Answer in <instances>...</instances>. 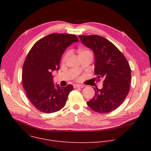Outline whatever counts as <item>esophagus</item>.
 Returning <instances> with one entry per match:
<instances>
[{"label":"esophagus","instance_id":"34e87169","mask_svg":"<svg viewBox=\"0 0 151 151\" xmlns=\"http://www.w3.org/2000/svg\"><path fill=\"white\" fill-rule=\"evenodd\" d=\"M84 86L83 85H80V84H74L73 85V88H84Z\"/></svg>","mask_w":151,"mask_h":151}]
</instances>
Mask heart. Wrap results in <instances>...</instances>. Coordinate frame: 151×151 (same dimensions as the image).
I'll use <instances>...</instances> for the list:
<instances>
[{
  "mask_svg": "<svg viewBox=\"0 0 151 151\" xmlns=\"http://www.w3.org/2000/svg\"><path fill=\"white\" fill-rule=\"evenodd\" d=\"M86 53H91V51H89V50H84V49H81L79 50V55H81V54H86ZM70 55V52L69 51H67L66 52H65V54L63 55L62 58V62H65L67 59H68V56Z\"/></svg>",
  "mask_w": 151,
  "mask_h": 151,
  "instance_id": "b5f03b06",
  "label": "heart"
}]
</instances>
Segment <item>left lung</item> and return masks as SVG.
Segmentation results:
<instances>
[{
    "instance_id": "8db88e82",
    "label": "left lung",
    "mask_w": 151,
    "mask_h": 151,
    "mask_svg": "<svg viewBox=\"0 0 151 151\" xmlns=\"http://www.w3.org/2000/svg\"><path fill=\"white\" fill-rule=\"evenodd\" d=\"M91 48L96 58L95 74L97 81L104 79L101 89H95V96L87 104L94 111L107 113L119 106L130 91L131 69L117 47L106 38L97 35H79Z\"/></svg>"
}]
</instances>
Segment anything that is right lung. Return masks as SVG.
Masks as SVG:
<instances>
[{
    "label": "right lung",
    "instance_id": "right-lung-1",
    "mask_svg": "<svg viewBox=\"0 0 151 151\" xmlns=\"http://www.w3.org/2000/svg\"><path fill=\"white\" fill-rule=\"evenodd\" d=\"M78 41L73 34H51L37 41L27 54L22 67V86L31 104L40 111L52 113L65 106L73 87H55L51 71L59 70L63 52Z\"/></svg>",
    "mask_w": 151,
    "mask_h": 151
}]
</instances>
